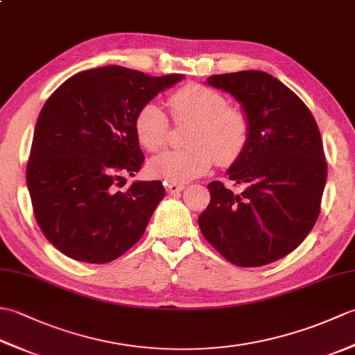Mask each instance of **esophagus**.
<instances>
[{"mask_svg":"<svg viewBox=\"0 0 355 355\" xmlns=\"http://www.w3.org/2000/svg\"><path fill=\"white\" fill-rule=\"evenodd\" d=\"M166 189L171 195H177L184 189V184L183 183H166Z\"/></svg>","mask_w":355,"mask_h":355,"instance_id":"34e87169","label":"esophagus"}]
</instances>
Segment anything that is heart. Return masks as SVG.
Segmentation results:
<instances>
[{
    "mask_svg": "<svg viewBox=\"0 0 355 355\" xmlns=\"http://www.w3.org/2000/svg\"><path fill=\"white\" fill-rule=\"evenodd\" d=\"M177 123H192L186 149L168 150L149 163L150 175L168 183H182L206 173L214 160L232 164L244 153L250 125L243 111L229 107L223 93L200 84H187L168 97ZM135 134L149 153L163 149L169 135V119L155 103L143 105L135 116Z\"/></svg>",
    "mask_w": 355,
    "mask_h": 355,
    "instance_id": "b5f03b06",
    "label": "heart"
}]
</instances>
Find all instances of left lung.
Returning <instances> with one entry per match:
<instances>
[{"mask_svg":"<svg viewBox=\"0 0 355 355\" xmlns=\"http://www.w3.org/2000/svg\"><path fill=\"white\" fill-rule=\"evenodd\" d=\"M207 82L241 102L250 132L227 171L241 191L210 183L200 229L235 266H267L302 244L320 215L328 163L319 126L300 97L268 73L214 74Z\"/></svg>","mask_w":355,"mask_h":355,"instance_id":"1","label":"left lung"}]
</instances>
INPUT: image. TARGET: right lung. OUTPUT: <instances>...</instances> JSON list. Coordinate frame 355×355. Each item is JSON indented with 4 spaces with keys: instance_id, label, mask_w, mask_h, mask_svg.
<instances>
[{
    "instance_id": "add662e5",
    "label": "right lung",
    "mask_w": 355,
    "mask_h": 355,
    "mask_svg": "<svg viewBox=\"0 0 355 355\" xmlns=\"http://www.w3.org/2000/svg\"><path fill=\"white\" fill-rule=\"evenodd\" d=\"M182 74L153 78L108 65L67 79L42 107L27 162V187L44 236L71 259L107 263L146 230L164 198L162 182H135L145 155L135 116Z\"/></svg>"
}]
</instances>
